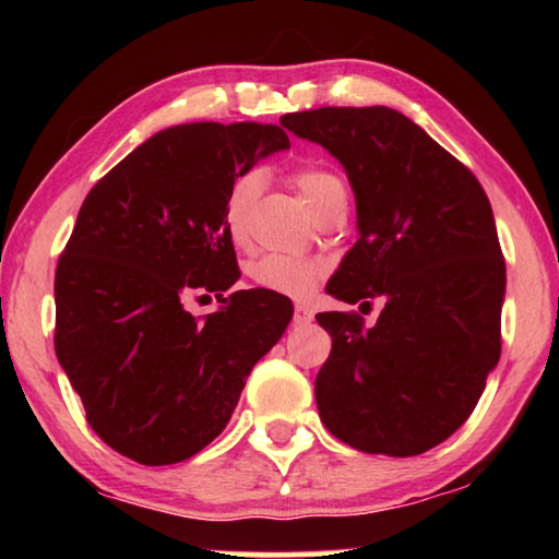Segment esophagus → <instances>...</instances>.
<instances>
[{
  "mask_svg": "<svg viewBox=\"0 0 559 559\" xmlns=\"http://www.w3.org/2000/svg\"><path fill=\"white\" fill-rule=\"evenodd\" d=\"M293 320H296L298 325H306L313 320V310H310L308 306H296V310H293Z\"/></svg>",
  "mask_w": 559,
  "mask_h": 559,
  "instance_id": "34e87169",
  "label": "esophagus"
}]
</instances>
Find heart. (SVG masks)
<instances>
[{"label":"heart","instance_id":"heart-1","mask_svg":"<svg viewBox=\"0 0 559 559\" xmlns=\"http://www.w3.org/2000/svg\"><path fill=\"white\" fill-rule=\"evenodd\" d=\"M293 182H296L298 192L306 200L308 210L313 212L318 219L320 214L328 212L330 206L340 202H347L345 185L335 173L323 167H306L298 169L293 175ZM261 189V177L259 175H241L229 189V197H226L224 206V222L226 231H229L234 243L246 241V216L253 200H257ZM325 266L316 259H300V257H281V253H269V257H261L253 263H249V278L257 283L259 288L278 293V296L288 298H306L318 278L323 276Z\"/></svg>","mask_w":559,"mask_h":559}]
</instances>
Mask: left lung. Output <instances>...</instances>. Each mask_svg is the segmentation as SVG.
I'll return each mask as SVG.
<instances>
[{
	"label": "left lung",
	"instance_id": "8db88e82",
	"mask_svg": "<svg viewBox=\"0 0 559 559\" xmlns=\"http://www.w3.org/2000/svg\"><path fill=\"white\" fill-rule=\"evenodd\" d=\"M281 126L323 145L355 194L359 239L325 290L384 300L372 328L353 313L316 316L333 337L316 377L320 419L365 453L439 447L476 409L500 359L506 261L484 187L386 106L288 112Z\"/></svg>",
	"mask_w": 559,
	"mask_h": 559
}]
</instances>
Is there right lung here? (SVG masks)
<instances>
[{"label":"right lung","mask_w":559,"mask_h":559,"mask_svg":"<svg viewBox=\"0 0 559 559\" xmlns=\"http://www.w3.org/2000/svg\"><path fill=\"white\" fill-rule=\"evenodd\" d=\"M288 135L259 122L155 132L91 189L56 269V357L91 429L122 456L167 466L226 429L253 365L293 302L251 288L204 318L194 290L239 278L224 206L241 175Z\"/></svg>","instance_id":"1"}]
</instances>
